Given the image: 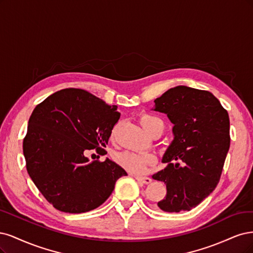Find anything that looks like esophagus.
Returning a JSON list of instances; mask_svg holds the SVG:
<instances>
[{"instance_id": "1", "label": "esophagus", "mask_w": 253, "mask_h": 253, "mask_svg": "<svg viewBox=\"0 0 253 253\" xmlns=\"http://www.w3.org/2000/svg\"><path fill=\"white\" fill-rule=\"evenodd\" d=\"M135 178L138 182H141L143 184H150L152 181L150 177H147V176H135Z\"/></svg>"}]
</instances>
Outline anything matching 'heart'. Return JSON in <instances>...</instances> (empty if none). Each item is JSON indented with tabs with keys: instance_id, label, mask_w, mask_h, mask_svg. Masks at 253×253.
Instances as JSON below:
<instances>
[{
	"instance_id": "obj_1",
	"label": "heart",
	"mask_w": 253,
	"mask_h": 253,
	"mask_svg": "<svg viewBox=\"0 0 253 253\" xmlns=\"http://www.w3.org/2000/svg\"><path fill=\"white\" fill-rule=\"evenodd\" d=\"M140 123L148 133H163L165 129V122L163 119L145 113L140 117ZM115 160L118 164L134 174H143L148 170V167L156 163L153 154L147 152H131L122 151L115 154Z\"/></svg>"
}]
</instances>
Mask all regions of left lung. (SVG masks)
Listing matches in <instances>:
<instances>
[{
	"mask_svg": "<svg viewBox=\"0 0 253 253\" xmlns=\"http://www.w3.org/2000/svg\"><path fill=\"white\" fill-rule=\"evenodd\" d=\"M154 103V110L166 113L174 125V140L163 158L168 166L152 175L167 188L158 206L166 212L189 211L221 178L230 146L229 116L212 93L187 86L170 88Z\"/></svg>",
	"mask_w": 253,
	"mask_h": 253,
	"instance_id": "1",
	"label": "left lung"
}]
</instances>
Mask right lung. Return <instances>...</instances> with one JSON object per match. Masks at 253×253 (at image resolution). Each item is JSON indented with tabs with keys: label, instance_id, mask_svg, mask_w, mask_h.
Here are the masks:
<instances>
[{
	"label": "right lung",
	"instance_id": "1",
	"mask_svg": "<svg viewBox=\"0 0 253 253\" xmlns=\"http://www.w3.org/2000/svg\"><path fill=\"white\" fill-rule=\"evenodd\" d=\"M117 106L83 89L66 88L37 105L23 141L32 182L63 212L82 213L107 200L126 171L106 159L89 162L87 150L105 156L120 113Z\"/></svg>",
	"mask_w": 253,
	"mask_h": 253
}]
</instances>
